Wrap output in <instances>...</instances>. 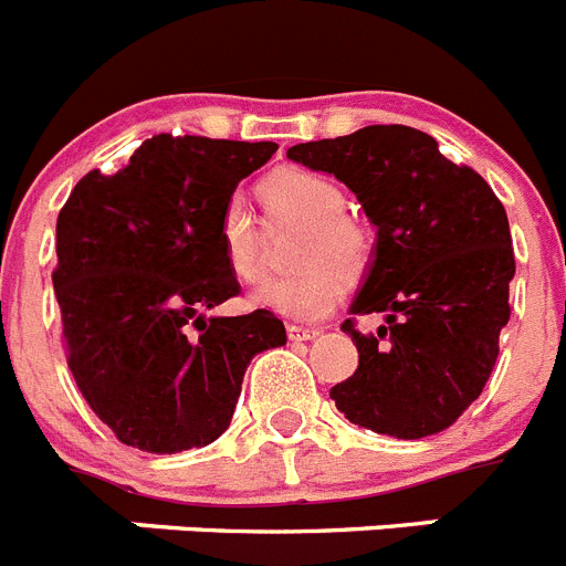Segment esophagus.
<instances>
[{"label":"esophagus","mask_w":566,"mask_h":566,"mask_svg":"<svg viewBox=\"0 0 566 566\" xmlns=\"http://www.w3.org/2000/svg\"><path fill=\"white\" fill-rule=\"evenodd\" d=\"M289 339H294V343H308V339H317L319 332L317 328H303V326H289Z\"/></svg>","instance_id":"esophagus-1"}]
</instances>
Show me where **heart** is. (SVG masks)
I'll return each instance as SVG.
<instances>
[{
	"mask_svg": "<svg viewBox=\"0 0 566 566\" xmlns=\"http://www.w3.org/2000/svg\"><path fill=\"white\" fill-rule=\"evenodd\" d=\"M260 201L277 223H300L294 247L297 274L269 277L252 292V303L292 319H323L343 297V277L368 266V234L345 214V195L332 178L308 169H277L260 184ZM218 247L238 280H254L263 263L258 221L240 198H229L218 218Z\"/></svg>",
	"mask_w": 566,
	"mask_h": 566,
	"instance_id": "b5f03b06",
	"label": "heart"
}]
</instances>
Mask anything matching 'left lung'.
I'll return each instance as SVG.
<instances>
[{"instance_id": "8db88e82", "label": "left lung", "mask_w": 566, "mask_h": 566, "mask_svg": "<svg viewBox=\"0 0 566 566\" xmlns=\"http://www.w3.org/2000/svg\"><path fill=\"white\" fill-rule=\"evenodd\" d=\"M294 164L357 195L377 229L352 314H382L359 334L354 377L332 388L345 419L394 439L444 431L482 394L510 319L516 274L507 212L482 175L457 167L428 133L374 124L297 144Z\"/></svg>"}]
</instances>
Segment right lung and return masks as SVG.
Here are the masks:
<instances>
[{
	"instance_id": "right-lung-1",
	"label": "right lung",
	"mask_w": 566,
	"mask_h": 566,
	"mask_svg": "<svg viewBox=\"0 0 566 566\" xmlns=\"http://www.w3.org/2000/svg\"><path fill=\"white\" fill-rule=\"evenodd\" d=\"M274 149L161 133L122 169L84 175L59 212L53 289L67 365L129 448L181 453L214 442L254 354L286 345L266 308L207 317L240 292L218 247L221 209Z\"/></svg>"
}]
</instances>
